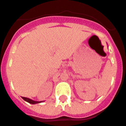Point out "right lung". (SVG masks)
I'll use <instances>...</instances> for the list:
<instances>
[{"mask_svg":"<svg viewBox=\"0 0 126 126\" xmlns=\"http://www.w3.org/2000/svg\"><path fill=\"white\" fill-rule=\"evenodd\" d=\"M25 101H27V102H29V103H31V104H36V103H39L40 102H42V101H34V100H32V99H29V98H27V97H22Z\"/></svg>","mask_w":126,"mask_h":126,"instance_id":"1","label":"right lung"}]
</instances>
